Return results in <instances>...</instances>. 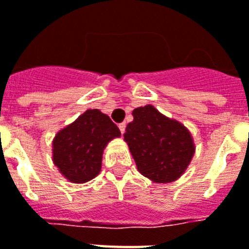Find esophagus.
<instances>
[{
    "instance_id": "obj_1",
    "label": "esophagus",
    "mask_w": 249,
    "mask_h": 249,
    "mask_svg": "<svg viewBox=\"0 0 249 249\" xmlns=\"http://www.w3.org/2000/svg\"><path fill=\"white\" fill-rule=\"evenodd\" d=\"M125 126H126V124H125V123H121V124H119V129H120L121 134H124Z\"/></svg>"
}]
</instances>
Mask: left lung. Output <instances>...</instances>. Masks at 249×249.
<instances>
[{
  "label": "left lung",
  "instance_id": "8db88e82",
  "mask_svg": "<svg viewBox=\"0 0 249 249\" xmlns=\"http://www.w3.org/2000/svg\"><path fill=\"white\" fill-rule=\"evenodd\" d=\"M133 118L126 125L124 141L139 173L155 183L179 179L195 156L191 131L152 105L134 108Z\"/></svg>",
  "mask_w": 249,
  "mask_h": 249
}]
</instances>
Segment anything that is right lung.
Instances as JSON below:
<instances>
[{
    "label": "right lung",
    "mask_w": 249,
    "mask_h": 249,
    "mask_svg": "<svg viewBox=\"0 0 249 249\" xmlns=\"http://www.w3.org/2000/svg\"><path fill=\"white\" fill-rule=\"evenodd\" d=\"M121 135L120 130L100 110H87L74 123L54 135L52 160L58 171L71 183L96 178L102 166L107 143Z\"/></svg>",
    "instance_id": "right-lung-1"
}]
</instances>
